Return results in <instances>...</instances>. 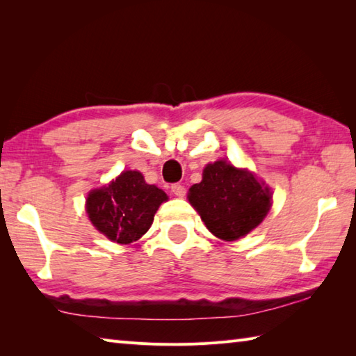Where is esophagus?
<instances>
[{"label":"esophagus","mask_w":356,"mask_h":356,"mask_svg":"<svg viewBox=\"0 0 356 356\" xmlns=\"http://www.w3.org/2000/svg\"><path fill=\"white\" fill-rule=\"evenodd\" d=\"M171 193L176 195V197H185L186 188L182 184H172L171 185Z\"/></svg>","instance_id":"esophagus-1"}]
</instances>
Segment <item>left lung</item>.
<instances>
[{
	"label": "left lung",
	"mask_w": 356,
	"mask_h": 356,
	"mask_svg": "<svg viewBox=\"0 0 356 356\" xmlns=\"http://www.w3.org/2000/svg\"><path fill=\"white\" fill-rule=\"evenodd\" d=\"M188 200L209 232L234 241L263 222L272 205V193L252 172L217 161L205 166L202 182L190 188Z\"/></svg>",
	"instance_id": "1"
}]
</instances>
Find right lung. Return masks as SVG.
<instances>
[{"label": "right lung", "mask_w": 356, "mask_h": 356, "mask_svg": "<svg viewBox=\"0 0 356 356\" xmlns=\"http://www.w3.org/2000/svg\"><path fill=\"white\" fill-rule=\"evenodd\" d=\"M168 200L156 185H148L139 171H122L99 190L88 193L86 211L90 222L119 245L139 240L154 220L161 203Z\"/></svg>", "instance_id": "right-lung-1"}]
</instances>
